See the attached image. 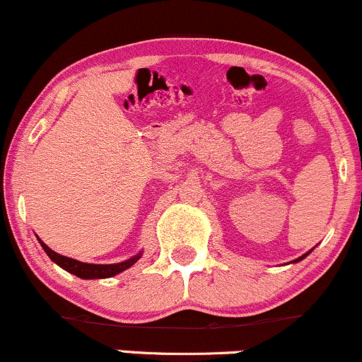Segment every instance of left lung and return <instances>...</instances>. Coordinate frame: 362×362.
<instances>
[{
    "label": "left lung",
    "mask_w": 362,
    "mask_h": 362,
    "mask_svg": "<svg viewBox=\"0 0 362 362\" xmlns=\"http://www.w3.org/2000/svg\"><path fill=\"white\" fill-rule=\"evenodd\" d=\"M310 252H311V250H310ZM310 252H308V254H310ZM308 254H305V255H301V257H298V259H295L293 262H300V260H303V259H305V257H306V255H308Z\"/></svg>",
    "instance_id": "obj_1"
}]
</instances>
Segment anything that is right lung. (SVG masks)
I'll return each mask as SVG.
<instances>
[{"instance_id":"add662e5","label":"right lung","mask_w":362,"mask_h":362,"mask_svg":"<svg viewBox=\"0 0 362 362\" xmlns=\"http://www.w3.org/2000/svg\"><path fill=\"white\" fill-rule=\"evenodd\" d=\"M39 244L42 245V249L46 254L49 255V259H51L54 264H57L61 269L67 270L69 274L78 276V279H83V280H92V279H110V276H115L117 274H120V272L130 269V267L135 264V262L140 259L141 254H138L135 257H132V259H128L125 262H120V264H108V265H98V264H86V262H78L76 259H69V257H64L61 254H57V252H54L52 249H49V247L44 244V242L39 239Z\"/></svg>"}]
</instances>
